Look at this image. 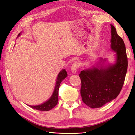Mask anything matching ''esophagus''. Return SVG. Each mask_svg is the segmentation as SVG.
<instances>
[{
    "label": "esophagus",
    "instance_id": "obj_1",
    "mask_svg": "<svg viewBox=\"0 0 135 135\" xmlns=\"http://www.w3.org/2000/svg\"><path fill=\"white\" fill-rule=\"evenodd\" d=\"M79 67V63L76 62L73 64V65H71V71L73 73H76L77 72V70L78 69V68Z\"/></svg>",
    "mask_w": 135,
    "mask_h": 135
}]
</instances>
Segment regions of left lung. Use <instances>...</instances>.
<instances>
[{
  "instance_id": "8db88e82",
  "label": "left lung",
  "mask_w": 135,
  "mask_h": 135,
  "mask_svg": "<svg viewBox=\"0 0 135 135\" xmlns=\"http://www.w3.org/2000/svg\"><path fill=\"white\" fill-rule=\"evenodd\" d=\"M111 49L115 52L113 64L100 58L97 64L81 71V95L91 108H99L114 99L123 86L128 68L126 48L116 29L111 24Z\"/></svg>"
}]
</instances>
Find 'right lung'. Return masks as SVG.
Masks as SVG:
<instances>
[{
    "label": "right lung",
    "mask_w": 135,
    "mask_h": 135,
    "mask_svg": "<svg viewBox=\"0 0 135 135\" xmlns=\"http://www.w3.org/2000/svg\"><path fill=\"white\" fill-rule=\"evenodd\" d=\"M21 35V33H19V35H18V37H19ZM67 76L68 73L65 69H62V70L60 71V72L59 73L57 76V78H56L54 90L53 91L51 97L47 101L41 104H38V105L36 106H28L33 109L40 111H49L54 108L57 104L58 102V91L60 84L61 83L62 80L65 79Z\"/></svg>",
    "instance_id": "add662e5"
}]
</instances>
